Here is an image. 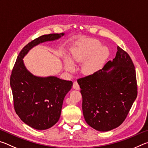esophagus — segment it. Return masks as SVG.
Listing matches in <instances>:
<instances>
[{"label":"esophagus","instance_id":"obj_1","mask_svg":"<svg viewBox=\"0 0 148 148\" xmlns=\"http://www.w3.org/2000/svg\"><path fill=\"white\" fill-rule=\"evenodd\" d=\"M73 88L74 89H76V90H79V85H78V84H77V82H74V84H73Z\"/></svg>","mask_w":148,"mask_h":148}]
</instances>
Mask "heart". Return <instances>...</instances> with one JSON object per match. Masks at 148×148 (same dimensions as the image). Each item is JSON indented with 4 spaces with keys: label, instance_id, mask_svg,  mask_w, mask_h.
Listing matches in <instances>:
<instances>
[{
    "label": "heart",
    "instance_id": "heart-1",
    "mask_svg": "<svg viewBox=\"0 0 148 148\" xmlns=\"http://www.w3.org/2000/svg\"><path fill=\"white\" fill-rule=\"evenodd\" d=\"M109 51L106 47L101 46L95 40H83L76 42L70 50L69 58L63 59L65 69L69 71L74 69V63H82L81 72L86 76L97 73L108 57Z\"/></svg>",
    "mask_w": 148,
    "mask_h": 148
}]
</instances>
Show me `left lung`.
<instances>
[{"label":"left lung","mask_w":148,"mask_h":148,"mask_svg":"<svg viewBox=\"0 0 148 148\" xmlns=\"http://www.w3.org/2000/svg\"><path fill=\"white\" fill-rule=\"evenodd\" d=\"M77 83L85 120L99 131H111L121 125L137 97L134 64L119 46L112 61L95 74L78 79Z\"/></svg>","instance_id":"8db88e82"}]
</instances>
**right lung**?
I'll use <instances>...</instances> for the list:
<instances>
[{"mask_svg": "<svg viewBox=\"0 0 148 148\" xmlns=\"http://www.w3.org/2000/svg\"><path fill=\"white\" fill-rule=\"evenodd\" d=\"M64 34H46L29 42L20 51L12 72L15 111L25 123L35 129H49L59 121L64 97L73 84L54 76H34L26 68L23 59L34 46L57 40Z\"/></svg>", "mask_w": 148, "mask_h": 148, "instance_id": "add662e5", "label": "right lung"}]
</instances>
